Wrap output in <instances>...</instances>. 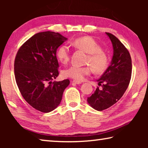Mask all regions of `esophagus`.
<instances>
[{
	"instance_id": "1",
	"label": "esophagus",
	"mask_w": 148,
	"mask_h": 148,
	"mask_svg": "<svg viewBox=\"0 0 148 148\" xmlns=\"http://www.w3.org/2000/svg\"><path fill=\"white\" fill-rule=\"evenodd\" d=\"M72 83L76 84H82V82L77 81V80H73V81H72Z\"/></svg>"
}]
</instances>
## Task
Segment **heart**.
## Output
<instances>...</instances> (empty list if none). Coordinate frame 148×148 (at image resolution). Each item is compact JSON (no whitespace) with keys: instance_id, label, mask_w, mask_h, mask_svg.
<instances>
[{"instance_id":"1","label":"heart","mask_w":148,"mask_h":148,"mask_svg":"<svg viewBox=\"0 0 148 148\" xmlns=\"http://www.w3.org/2000/svg\"><path fill=\"white\" fill-rule=\"evenodd\" d=\"M74 46L87 53L86 63L88 65L78 66L72 65L64 70L62 74L66 77H71L77 81L83 80L92 71L97 74H102L106 71L109 64L106 53L95 40L89 36L79 37L72 42ZM57 57L62 64H66L71 58V50L66 44H62L57 51Z\"/></svg>"}]
</instances>
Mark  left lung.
<instances>
[{
  "mask_svg": "<svg viewBox=\"0 0 148 148\" xmlns=\"http://www.w3.org/2000/svg\"><path fill=\"white\" fill-rule=\"evenodd\" d=\"M106 34L113 45L111 64L97 79L102 88L97 87L94 93L87 97L90 106L98 111L108 108L121 98L129 86L132 73V61L128 49L114 35Z\"/></svg>",
  "mask_w": 148,
  "mask_h": 148,
  "instance_id": "1",
  "label": "left lung"
}]
</instances>
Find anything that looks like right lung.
Segmentation results:
<instances>
[{
	"label": "right lung",
	"instance_id": "1",
	"mask_svg": "<svg viewBox=\"0 0 148 148\" xmlns=\"http://www.w3.org/2000/svg\"><path fill=\"white\" fill-rule=\"evenodd\" d=\"M67 40L58 32H38L25 42L14 61L16 84L24 99L40 112L59 106L69 79L53 82L59 75L57 49Z\"/></svg>",
	"mask_w": 148,
	"mask_h": 148
}]
</instances>
